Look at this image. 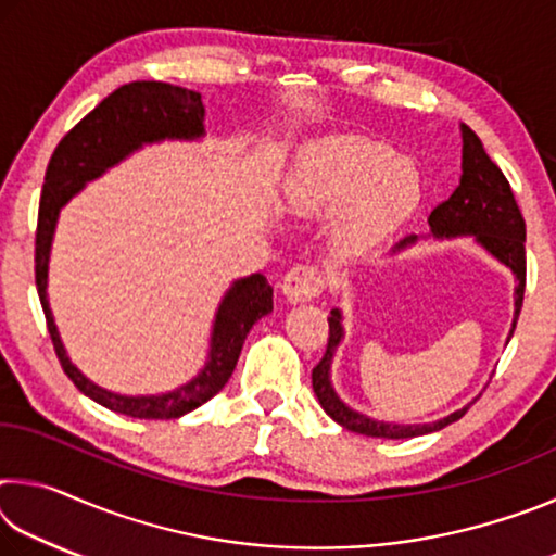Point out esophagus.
Masks as SVG:
<instances>
[{"instance_id": "obj_1", "label": "esophagus", "mask_w": 556, "mask_h": 556, "mask_svg": "<svg viewBox=\"0 0 556 556\" xmlns=\"http://www.w3.org/2000/svg\"><path fill=\"white\" fill-rule=\"evenodd\" d=\"M285 296L291 304H301V301H312L324 291V275L321 269L314 265H296L287 271L285 285H281Z\"/></svg>"}]
</instances>
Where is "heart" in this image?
<instances>
[{"label": "heart", "mask_w": 556, "mask_h": 556, "mask_svg": "<svg viewBox=\"0 0 556 556\" xmlns=\"http://www.w3.org/2000/svg\"><path fill=\"white\" fill-rule=\"evenodd\" d=\"M296 213L338 211V235L353 248L378 242L417 208L421 178L409 159L363 137H331L304 149L287 181Z\"/></svg>", "instance_id": "heart-1"}]
</instances>
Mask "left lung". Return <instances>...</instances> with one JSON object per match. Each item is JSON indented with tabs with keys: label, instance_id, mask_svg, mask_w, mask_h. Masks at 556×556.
Listing matches in <instances>:
<instances>
[{
	"label": "left lung",
	"instance_id": "left-lung-1",
	"mask_svg": "<svg viewBox=\"0 0 556 556\" xmlns=\"http://www.w3.org/2000/svg\"><path fill=\"white\" fill-rule=\"evenodd\" d=\"M460 137H464V162H460V184L454 193L448 195V201L439 203L429 215V228L434 232V238H460V235H473L476 242L481 244L483 250L491 252V255L503 262L505 267H510L513 275L517 277L515 287V321L513 331L517 324V316H520L522 308V296H525V218L520 208H517V201L513 195V188L507 184L501 168H497L491 156L485 154L481 139L476 137V131L468 125H460ZM419 238L417 235H409V238L400 240L394 244L392 252H400L414 244ZM341 308H333L331 316H328V345L321 361L312 372V384L321 404L324 412L338 425L345 427L348 431H355V434L375 437V439H412L421 434H431V431H439L448 427L451 421L464 417L468 407L456 409L448 417L431 421V425H392V421H378L365 417V414L355 412L348 407V404L338 397L333 384H331V363L338 343L343 338V326H341ZM510 331V336H513Z\"/></svg>",
	"mask_w": 556,
	"mask_h": 556
}]
</instances>
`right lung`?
<instances>
[{"instance_id": "1", "label": "right lung", "mask_w": 556, "mask_h": 556, "mask_svg": "<svg viewBox=\"0 0 556 556\" xmlns=\"http://www.w3.org/2000/svg\"><path fill=\"white\" fill-rule=\"evenodd\" d=\"M205 108L201 92L186 90L168 83L137 80L117 88L115 92L88 112L68 135H65L46 168L43 191L39 203V225H36V289L46 314L55 355L75 388L90 400L112 412L137 419H178L201 407L213 394H218L238 365L244 338L262 316L271 312V287L265 275H250L232 281L218 306L211 333V353L203 370L181 388L162 394H127L108 392L83 375L71 357L65 355L59 328H55L49 296V255L59 213L75 193L92 178L119 164L142 144L162 139H199L203 137Z\"/></svg>"}]
</instances>
